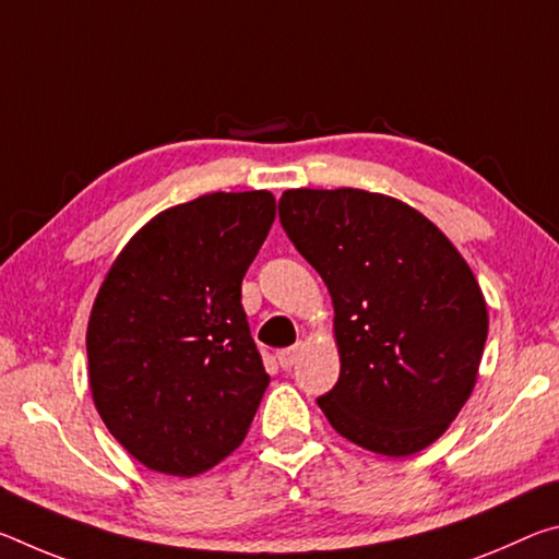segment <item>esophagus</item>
Returning a JSON list of instances; mask_svg holds the SVG:
<instances>
[{
    "mask_svg": "<svg viewBox=\"0 0 559 559\" xmlns=\"http://www.w3.org/2000/svg\"><path fill=\"white\" fill-rule=\"evenodd\" d=\"M300 347H302V343L293 345V347H283V349H278L276 357H278V365L283 367V370H288V367L296 365V359H298Z\"/></svg>",
    "mask_w": 559,
    "mask_h": 559,
    "instance_id": "esophagus-1",
    "label": "esophagus"
}]
</instances>
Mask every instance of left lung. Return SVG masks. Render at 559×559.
Returning a JSON list of instances; mask_svg holds the SVG:
<instances>
[{"instance_id": "left-lung-1", "label": "left lung", "mask_w": 559, "mask_h": 559, "mask_svg": "<svg viewBox=\"0 0 559 559\" xmlns=\"http://www.w3.org/2000/svg\"><path fill=\"white\" fill-rule=\"evenodd\" d=\"M278 214L333 298L328 421L382 456L431 447L468 402L488 335L466 259L414 206L365 189H286Z\"/></svg>"}]
</instances>
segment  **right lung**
I'll list each match as a JSON object with an SVG mask.
<instances>
[{
  "instance_id": "right-lung-1",
  "label": "right lung",
  "mask_w": 559,
  "mask_h": 559,
  "mask_svg": "<svg viewBox=\"0 0 559 559\" xmlns=\"http://www.w3.org/2000/svg\"><path fill=\"white\" fill-rule=\"evenodd\" d=\"M266 189L169 206L122 246L93 302L88 384L132 459L192 478L243 441L271 377L241 306L266 241Z\"/></svg>"
}]
</instances>
